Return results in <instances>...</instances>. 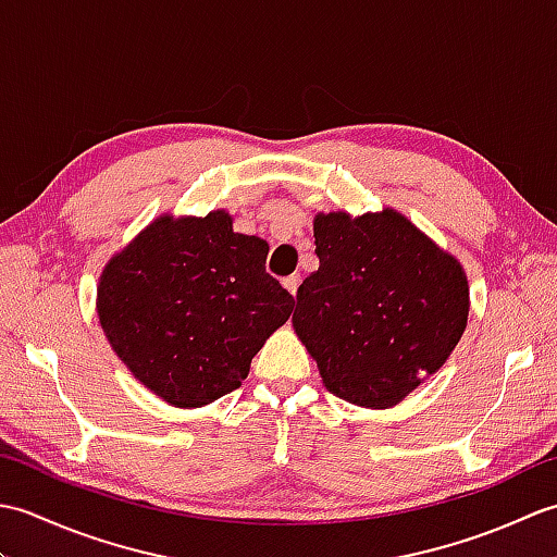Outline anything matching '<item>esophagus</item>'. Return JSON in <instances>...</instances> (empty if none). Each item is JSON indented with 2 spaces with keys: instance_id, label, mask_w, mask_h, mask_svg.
Masks as SVG:
<instances>
[{
  "instance_id": "1",
  "label": "esophagus",
  "mask_w": 557,
  "mask_h": 557,
  "mask_svg": "<svg viewBox=\"0 0 557 557\" xmlns=\"http://www.w3.org/2000/svg\"><path fill=\"white\" fill-rule=\"evenodd\" d=\"M282 285H285V289L292 294L294 299H297V289L301 285V275H289V277L282 280Z\"/></svg>"
}]
</instances>
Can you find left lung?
<instances>
[{"label":"left lung","mask_w":557,"mask_h":557,"mask_svg":"<svg viewBox=\"0 0 557 557\" xmlns=\"http://www.w3.org/2000/svg\"><path fill=\"white\" fill-rule=\"evenodd\" d=\"M313 236L321 265L297 292L294 333L335 397L395 407L465 335L467 272L395 208L318 212Z\"/></svg>","instance_id":"1"}]
</instances>
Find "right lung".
I'll use <instances>...</instances> for the list:
<instances>
[{"label":"right lung","mask_w":557,"mask_h":557,"mask_svg":"<svg viewBox=\"0 0 557 557\" xmlns=\"http://www.w3.org/2000/svg\"><path fill=\"white\" fill-rule=\"evenodd\" d=\"M227 210L170 212L104 265L96 309L110 347L152 395L206 407L242 385L294 297L265 272L268 242L232 230Z\"/></svg>","instance_id":"add662e5"}]
</instances>
